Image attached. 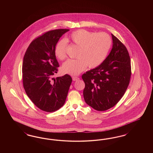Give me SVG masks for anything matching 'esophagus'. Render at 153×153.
<instances>
[{"instance_id": "obj_1", "label": "esophagus", "mask_w": 153, "mask_h": 153, "mask_svg": "<svg viewBox=\"0 0 153 153\" xmlns=\"http://www.w3.org/2000/svg\"><path fill=\"white\" fill-rule=\"evenodd\" d=\"M72 80L73 81H77V80H79V77H76V76H73L72 77Z\"/></svg>"}]
</instances>
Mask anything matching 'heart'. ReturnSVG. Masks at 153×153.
I'll return each mask as SVG.
<instances>
[{"label":"heart","instance_id":"heart-1","mask_svg":"<svg viewBox=\"0 0 153 153\" xmlns=\"http://www.w3.org/2000/svg\"><path fill=\"white\" fill-rule=\"evenodd\" d=\"M70 39L79 48L77 58L68 59L62 66V71L73 76L79 74L88 66L95 68L101 65L107 57L112 44L111 38L107 33H96L84 29L73 32ZM66 46L65 39L60 40L56 45L55 54L59 60L66 57Z\"/></svg>","mask_w":153,"mask_h":153}]
</instances>
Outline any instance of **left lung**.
<instances>
[{
  "label": "left lung",
  "instance_id": "8db88e82",
  "mask_svg": "<svg viewBox=\"0 0 153 153\" xmlns=\"http://www.w3.org/2000/svg\"><path fill=\"white\" fill-rule=\"evenodd\" d=\"M112 48L101 65L84 73L83 95L94 109L102 111L115 105L123 97L131 78V61L126 47L111 34Z\"/></svg>",
  "mask_w": 153,
  "mask_h": 153
}]
</instances>
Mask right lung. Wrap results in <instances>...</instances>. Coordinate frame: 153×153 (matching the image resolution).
Wrapping results in <instances>:
<instances>
[{
  "label": "right lung",
  "mask_w": 153,
  "mask_h": 153,
  "mask_svg": "<svg viewBox=\"0 0 153 153\" xmlns=\"http://www.w3.org/2000/svg\"><path fill=\"white\" fill-rule=\"evenodd\" d=\"M69 29L46 32L30 44L22 64L23 87L28 97L39 109L51 112L65 102L72 77L65 74L53 80L59 67L55 47L59 39Z\"/></svg>",
  "instance_id": "1"
}]
</instances>
